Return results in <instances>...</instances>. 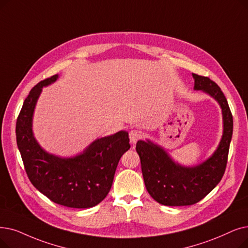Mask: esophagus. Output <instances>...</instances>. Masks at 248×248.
Masks as SVG:
<instances>
[{
	"mask_svg": "<svg viewBox=\"0 0 248 248\" xmlns=\"http://www.w3.org/2000/svg\"><path fill=\"white\" fill-rule=\"evenodd\" d=\"M128 137H130V141L132 144H136L140 139H141V133L137 130H132L128 134Z\"/></svg>",
	"mask_w": 248,
	"mask_h": 248,
	"instance_id": "34e87169",
	"label": "esophagus"
}]
</instances>
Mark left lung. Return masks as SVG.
I'll use <instances>...</instances> for the list:
<instances>
[{"instance_id": "8db88e82", "label": "left lung", "mask_w": 248, "mask_h": 248, "mask_svg": "<svg viewBox=\"0 0 248 248\" xmlns=\"http://www.w3.org/2000/svg\"><path fill=\"white\" fill-rule=\"evenodd\" d=\"M193 90L208 94L222 109L223 134L214 153L202 163L185 166L173 159L160 145L147 139L140 140L136 150L141 159L142 173L150 196L164 206H190L210 193L225 172L233 133V117L225 95L208 77L192 74Z\"/></svg>"}]
</instances>
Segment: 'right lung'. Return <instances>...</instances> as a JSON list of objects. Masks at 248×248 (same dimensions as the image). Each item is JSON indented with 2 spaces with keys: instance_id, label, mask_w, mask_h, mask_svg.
<instances>
[{
  "instance_id": "add662e5",
  "label": "right lung",
  "mask_w": 248,
  "mask_h": 248,
  "mask_svg": "<svg viewBox=\"0 0 248 248\" xmlns=\"http://www.w3.org/2000/svg\"><path fill=\"white\" fill-rule=\"evenodd\" d=\"M58 79L55 75L29 92L17 118V146L29 180L42 195L64 207L92 208L109 192L118 161L131 148L130 139L127 132L120 131L96 139L73 157L48 153L37 142L32 124L42 88Z\"/></svg>"
}]
</instances>
